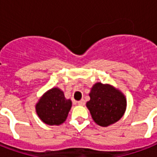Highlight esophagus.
<instances>
[{
  "mask_svg": "<svg viewBox=\"0 0 157 157\" xmlns=\"http://www.w3.org/2000/svg\"><path fill=\"white\" fill-rule=\"evenodd\" d=\"M78 104L81 105V106H84V105L86 104V101L84 100V99H82V100H81V101H79Z\"/></svg>",
  "mask_w": 157,
  "mask_h": 157,
  "instance_id": "esophagus-1",
  "label": "esophagus"
}]
</instances>
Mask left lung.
<instances>
[{"mask_svg": "<svg viewBox=\"0 0 157 157\" xmlns=\"http://www.w3.org/2000/svg\"><path fill=\"white\" fill-rule=\"evenodd\" d=\"M90 101L86 107L96 124L107 127L117 122L124 116L127 100L121 91L110 84L97 82L89 94Z\"/></svg>", "mask_w": 157, "mask_h": 157, "instance_id": "1", "label": "left lung"}]
</instances>
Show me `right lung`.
Instances as JSON below:
<instances>
[{
  "label": "right lung",
  "mask_w": 157,
  "mask_h": 157,
  "mask_svg": "<svg viewBox=\"0 0 157 157\" xmlns=\"http://www.w3.org/2000/svg\"><path fill=\"white\" fill-rule=\"evenodd\" d=\"M71 99L64 96L63 91L58 87L47 90L36 103V112L43 123L59 125L66 121L71 110Z\"/></svg>",
  "instance_id": "1"
}]
</instances>
